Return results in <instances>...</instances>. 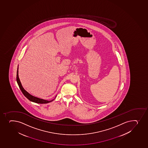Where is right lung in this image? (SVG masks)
I'll return each mask as SVG.
<instances>
[{
    "mask_svg": "<svg viewBox=\"0 0 148 148\" xmlns=\"http://www.w3.org/2000/svg\"><path fill=\"white\" fill-rule=\"evenodd\" d=\"M16 81L17 84L18 85L19 87V88H20V90H21L22 92L23 93V95L26 97V98H27V99L31 101L35 102V103H37L43 104L51 102V101H53V99L51 100V101H47V100L42 99H40V98H37V97H35L34 96L31 95L27 91L25 90L24 88H23V86H22L21 83L20 82V79H19V78L18 67L17 68V70Z\"/></svg>",
    "mask_w": 148,
    "mask_h": 148,
    "instance_id": "1",
    "label": "right lung"
}]
</instances>
